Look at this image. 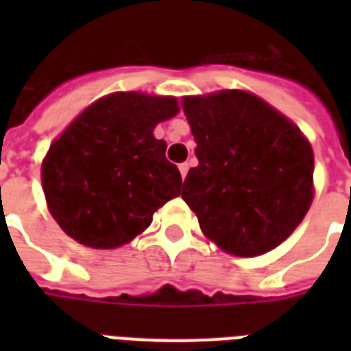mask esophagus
I'll return each instance as SVG.
<instances>
[{
	"instance_id": "1",
	"label": "esophagus",
	"mask_w": 351,
	"mask_h": 351,
	"mask_svg": "<svg viewBox=\"0 0 351 351\" xmlns=\"http://www.w3.org/2000/svg\"><path fill=\"white\" fill-rule=\"evenodd\" d=\"M178 169H180V175H182V178H186L187 171H189V164H180V167H178Z\"/></svg>"
}]
</instances>
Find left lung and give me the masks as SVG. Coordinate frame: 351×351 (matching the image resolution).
Segmentation results:
<instances>
[{
  "instance_id": "1",
  "label": "left lung",
  "mask_w": 351,
  "mask_h": 351,
  "mask_svg": "<svg viewBox=\"0 0 351 351\" xmlns=\"http://www.w3.org/2000/svg\"><path fill=\"white\" fill-rule=\"evenodd\" d=\"M197 167L182 198L220 250L256 256L277 247L313 200V151L293 121L245 90L186 96Z\"/></svg>"
}]
</instances>
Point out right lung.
Segmentation results:
<instances>
[{"mask_svg":"<svg viewBox=\"0 0 351 351\" xmlns=\"http://www.w3.org/2000/svg\"><path fill=\"white\" fill-rule=\"evenodd\" d=\"M176 112L173 96L112 93L54 140L41 182L49 211L69 237L96 250L120 247L180 195V171L153 134Z\"/></svg>","mask_w":351,"mask_h":351,"instance_id":"add662e5","label":"right lung"}]
</instances>
